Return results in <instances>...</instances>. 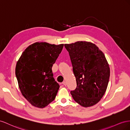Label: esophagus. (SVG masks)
I'll list each match as a JSON object with an SVG mask.
<instances>
[{
  "label": "esophagus",
  "instance_id": "obj_1",
  "mask_svg": "<svg viewBox=\"0 0 130 130\" xmlns=\"http://www.w3.org/2000/svg\"><path fill=\"white\" fill-rule=\"evenodd\" d=\"M62 84L63 85H64V86H66V82L65 81H64V82H63L62 83Z\"/></svg>",
  "mask_w": 130,
  "mask_h": 130
}]
</instances>
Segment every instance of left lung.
I'll list each match as a JSON object with an SVG mask.
<instances>
[{"label": "left lung", "instance_id": "1", "mask_svg": "<svg viewBox=\"0 0 130 130\" xmlns=\"http://www.w3.org/2000/svg\"><path fill=\"white\" fill-rule=\"evenodd\" d=\"M76 77L77 87L71 91L74 100L84 107L95 105L104 95L110 69L104 54L95 44L78 41L65 44Z\"/></svg>", "mask_w": 130, "mask_h": 130}]
</instances>
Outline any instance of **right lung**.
I'll return each mask as SVG.
<instances>
[{
    "label": "right lung",
    "instance_id": "1",
    "mask_svg": "<svg viewBox=\"0 0 130 130\" xmlns=\"http://www.w3.org/2000/svg\"><path fill=\"white\" fill-rule=\"evenodd\" d=\"M64 44L36 42L28 46L17 61L15 73L20 90L28 101L43 108L55 99L59 84L55 80L53 65Z\"/></svg>",
    "mask_w": 130,
    "mask_h": 130
}]
</instances>
